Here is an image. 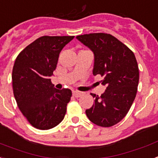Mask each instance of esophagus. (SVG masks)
Segmentation results:
<instances>
[{"mask_svg": "<svg viewBox=\"0 0 158 158\" xmlns=\"http://www.w3.org/2000/svg\"><path fill=\"white\" fill-rule=\"evenodd\" d=\"M83 94L82 92H80V91H77V90H73V95L75 98H79L81 97V95Z\"/></svg>", "mask_w": 158, "mask_h": 158, "instance_id": "1", "label": "esophagus"}]
</instances>
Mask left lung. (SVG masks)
I'll list each match as a JSON object with an SVG mask.
<instances>
[{
  "label": "left lung",
  "instance_id": "8db88e82",
  "mask_svg": "<svg viewBox=\"0 0 158 158\" xmlns=\"http://www.w3.org/2000/svg\"><path fill=\"white\" fill-rule=\"evenodd\" d=\"M94 55L93 74L103 77L106 86L101 96L91 94L94 104L85 110L89 119L101 127H111L127 114L135 99L139 69L134 53L110 34L93 33L77 36Z\"/></svg>",
  "mask_w": 158,
  "mask_h": 158
}]
</instances>
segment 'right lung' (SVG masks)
I'll return each instance as SVG.
<instances>
[{
	"label": "right lung",
	"instance_id": "right-lung-1",
	"mask_svg": "<svg viewBox=\"0 0 158 158\" xmlns=\"http://www.w3.org/2000/svg\"><path fill=\"white\" fill-rule=\"evenodd\" d=\"M73 38L42 36L15 60L12 73L14 98L23 115L36 128H52L64 118L72 91L56 89L50 77L61 50Z\"/></svg>",
	"mask_w": 158,
	"mask_h": 158
}]
</instances>
